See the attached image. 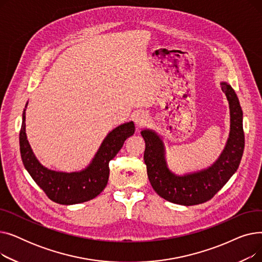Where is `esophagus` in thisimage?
I'll list each match as a JSON object with an SVG mask.
<instances>
[{
    "label": "esophagus",
    "instance_id": "esophagus-1",
    "mask_svg": "<svg viewBox=\"0 0 262 262\" xmlns=\"http://www.w3.org/2000/svg\"><path fill=\"white\" fill-rule=\"evenodd\" d=\"M135 122L137 124H139V125H141V124L145 123L146 120H147V115L144 114V113H138L136 116H135Z\"/></svg>",
    "mask_w": 262,
    "mask_h": 262
}]
</instances>
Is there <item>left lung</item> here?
Returning a JSON list of instances; mask_svg holds the SVG:
<instances>
[{"label": "left lung", "mask_w": 262, "mask_h": 262, "mask_svg": "<svg viewBox=\"0 0 262 262\" xmlns=\"http://www.w3.org/2000/svg\"><path fill=\"white\" fill-rule=\"evenodd\" d=\"M221 86L230 108V134L222 155L209 169L186 176L174 175L167 168L159 137L152 130L141 133L148 180L162 199L184 206L203 204L211 200L237 171L244 149L243 113L236 92L226 82Z\"/></svg>", "instance_id": "obj_1"}]
</instances>
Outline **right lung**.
<instances>
[{
  "mask_svg": "<svg viewBox=\"0 0 262 262\" xmlns=\"http://www.w3.org/2000/svg\"><path fill=\"white\" fill-rule=\"evenodd\" d=\"M27 104L25 105L26 108ZM25 108L20 129V152L23 164L35 183L47 196L57 204L73 205L98 196L108 183V163L135 132L133 122L124 123L110 132L104 139L92 163L81 172L61 173L43 168L35 158L25 134Z\"/></svg>",
  "mask_w": 262,
  "mask_h": 262,
  "instance_id": "1",
  "label": "right lung"
}]
</instances>
